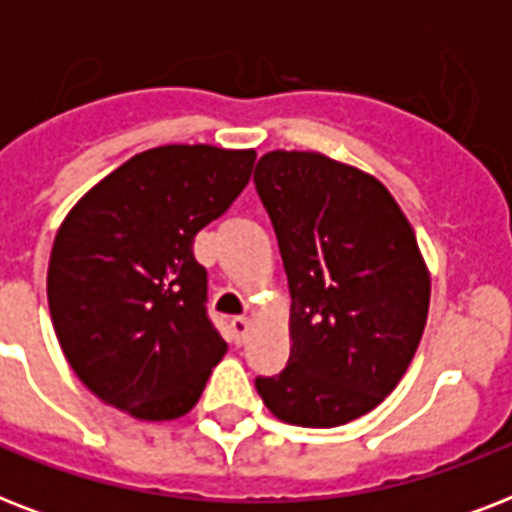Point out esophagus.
Returning <instances> with one entry per match:
<instances>
[{
    "mask_svg": "<svg viewBox=\"0 0 512 512\" xmlns=\"http://www.w3.org/2000/svg\"><path fill=\"white\" fill-rule=\"evenodd\" d=\"M233 327V335H236V340L244 342L247 340V335L252 332V319L249 316H236V319L231 321Z\"/></svg>",
    "mask_w": 512,
    "mask_h": 512,
    "instance_id": "obj_1",
    "label": "esophagus"
}]
</instances>
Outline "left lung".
Segmentation results:
<instances>
[{
	"instance_id": "left-lung-1",
	"label": "left lung",
	"mask_w": 512,
	"mask_h": 512,
	"mask_svg": "<svg viewBox=\"0 0 512 512\" xmlns=\"http://www.w3.org/2000/svg\"><path fill=\"white\" fill-rule=\"evenodd\" d=\"M255 185L289 279L287 369L257 377L273 417L337 428L372 412L412 364L430 273L390 191L319 151H268Z\"/></svg>"
}]
</instances>
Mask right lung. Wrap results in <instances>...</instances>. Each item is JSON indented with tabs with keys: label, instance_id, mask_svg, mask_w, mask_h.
Masks as SVG:
<instances>
[{
	"label": "right lung",
	"instance_id": "obj_1",
	"mask_svg": "<svg viewBox=\"0 0 512 512\" xmlns=\"http://www.w3.org/2000/svg\"><path fill=\"white\" fill-rule=\"evenodd\" d=\"M252 164V148H148L60 223L47 268L52 327L103 404L148 422L196 406L228 345L204 308L207 271L191 244L244 191Z\"/></svg>",
	"mask_w": 512,
	"mask_h": 512
}]
</instances>
